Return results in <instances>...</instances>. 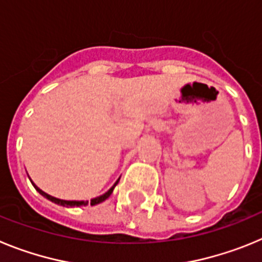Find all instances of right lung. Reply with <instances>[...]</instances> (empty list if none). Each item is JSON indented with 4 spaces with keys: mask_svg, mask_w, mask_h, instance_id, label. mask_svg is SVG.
Here are the masks:
<instances>
[{
    "mask_svg": "<svg viewBox=\"0 0 262 262\" xmlns=\"http://www.w3.org/2000/svg\"><path fill=\"white\" fill-rule=\"evenodd\" d=\"M31 181V180H30ZM119 182V178H118V181L115 182L114 185H113V187L111 189H108L107 191H106L105 194H102V195L97 196V198H93V200L90 201V206H94V205H98V203L103 202L105 200H107L108 196L111 195V193H113V190H114V187L117 186V184ZM31 184L34 185V187L36 189V191H39V194H41V195L45 196V198H47V200H50L51 202L56 203V205H61V206H66V207H75V206H86L89 205V201H64V200H59V198H55V196L52 195H48L47 193H45L43 190H40L38 186H36L34 182L31 181Z\"/></svg>",
    "mask_w": 262,
    "mask_h": 262,
    "instance_id": "1",
    "label": "right lung"
}]
</instances>
